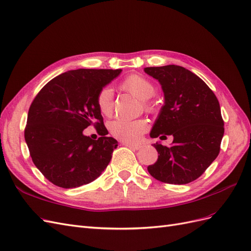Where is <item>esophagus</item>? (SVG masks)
Returning <instances> with one entry per match:
<instances>
[{
  "label": "esophagus",
  "mask_w": 251,
  "mask_h": 251,
  "mask_svg": "<svg viewBox=\"0 0 251 251\" xmlns=\"http://www.w3.org/2000/svg\"><path fill=\"white\" fill-rule=\"evenodd\" d=\"M123 146H126L127 148H130L132 150H140L142 147L139 146V144H133V143H127V142H123Z\"/></svg>",
  "instance_id": "34e87169"
}]
</instances>
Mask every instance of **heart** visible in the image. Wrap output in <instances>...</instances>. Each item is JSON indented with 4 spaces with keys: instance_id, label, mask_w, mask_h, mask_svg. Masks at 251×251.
<instances>
[{
    "instance_id": "obj_1",
    "label": "heart",
    "mask_w": 251,
    "mask_h": 251,
    "mask_svg": "<svg viewBox=\"0 0 251 251\" xmlns=\"http://www.w3.org/2000/svg\"><path fill=\"white\" fill-rule=\"evenodd\" d=\"M121 89L143 100V107L147 111H153L154 105L148 100L156 93V87L148 78L138 74H132L121 82ZM97 108L102 115L109 116L113 112V92L108 87L100 89L96 96ZM148 130V124L144 119L136 120H114L109 125V131L113 137L127 143L137 142L142 134Z\"/></svg>"
}]
</instances>
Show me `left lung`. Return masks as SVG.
Masks as SVG:
<instances>
[{
    "label": "left lung",
    "instance_id": "1",
    "mask_svg": "<svg viewBox=\"0 0 251 251\" xmlns=\"http://www.w3.org/2000/svg\"><path fill=\"white\" fill-rule=\"evenodd\" d=\"M144 72L160 82L164 93V104L151 137H174L170 148L154 144L159 156L148 171L164 183H189L220 153L224 121L218 98L199 76L183 67H148Z\"/></svg>",
    "mask_w": 251,
    "mask_h": 251
}]
</instances>
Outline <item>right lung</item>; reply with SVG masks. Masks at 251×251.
<instances>
[{"label": "right lung", "instance_id": "right-lung-1", "mask_svg": "<svg viewBox=\"0 0 251 251\" xmlns=\"http://www.w3.org/2000/svg\"><path fill=\"white\" fill-rule=\"evenodd\" d=\"M121 69H78L65 72L45 85L29 108L25 140L32 161L45 178L63 188L88 184L111 161L117 140L108 137L96 96ZM102 137L82 134L89 125Z\"/></svg>", "mask_w": 251, "mask_h": 251}]
</instances>
